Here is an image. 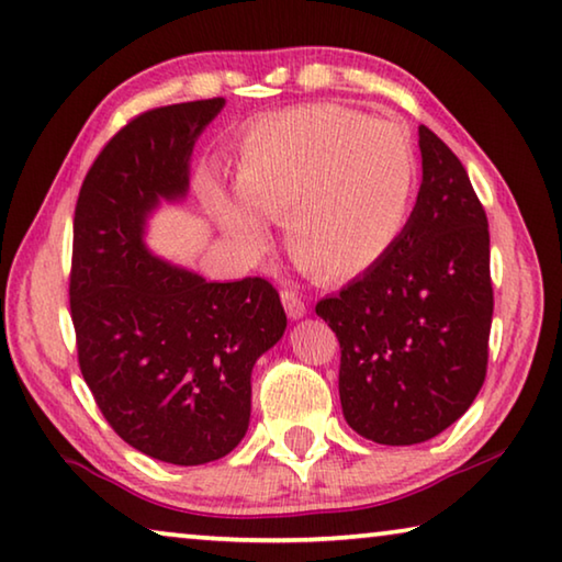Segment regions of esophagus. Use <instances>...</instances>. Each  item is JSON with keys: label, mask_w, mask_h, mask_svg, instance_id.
<instances>
[{"label": "esophagus", "mask_w": 562, "mask_h": 562, "mask_svg": "<svg viewBox=\"0 0 562 562\" xmlns=\"http://www.w3.org/2000/svg\"><path fill=\"white\" fill-rule=\"evenodd\" d=\"M282 304H284V312H288L290 319H300L307 315V307L310 304L302 300V294L297 290H282Z\"/></svg>", "instance_id": "34e87169"}]
</instances>
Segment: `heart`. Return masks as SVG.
Returning <instances> with one entry per match:
<instances>
[{
	"instance_id": "b5f03b06",
	"label": "heart",
	"mask_w": 562,
	"mask_h": 562,
	"mask_svg": "<svg viewBox=\"0 0 562 562\" xmlns=\"http://www.w3.org/2000/svg\"><path fill=\"white\" fill-rule=\"evenodd\" d=\"M416 183L406 131L341 106H304L250 131L237 186L245 205L223 203L231 233L250 250L268 245L260 221L288 223L294 262L322 280L364 272L402 235Z\"/></svg>"
}]
</instances>
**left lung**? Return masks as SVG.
Returning <instances> with one entry per match:
<instances>
[{
    "label": "left lung",
    "instance_id": "1",
    "mask_svg": "<svg viewBox=\"0 0 562 562\" xmlns=\"http://www.w3.org/2000/svg\"><path fill=\"white\" fill-rule=\"evenodd\" d=\"M422 188L398 240L315 312L339 339V398L369 441L412 446L461 418L488 369V217L469 173L418 126Z\"/></svg>",
    "mask_w": 562,
    "mask_h": 562
}]
</instances>
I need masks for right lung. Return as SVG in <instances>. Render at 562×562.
I'll return each mask as SVG.
<instances>
[{
	"label": "right lung",
	"instance_id": "add662e5",
	"mask_svg": "<svg viewBox=\"0 0 562 562\" xmlns=\"http://www.w3.org/2000/svg\"><path fill=\"white\" fill-rule=\"evenodd\" d=\"M223 103L131 119L91 164L74 211L69 307L83 382L123 441L176 465L240 443L255 361L288 327L265 278L205 282L140 240L158 198L186 195L190 150Z\"/></svg>",
	"mask_w": 562,
	"mask_h": 562
}]
</instances>
